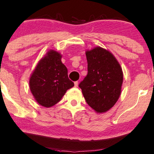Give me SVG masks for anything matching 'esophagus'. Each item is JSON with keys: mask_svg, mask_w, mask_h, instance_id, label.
Wrapping results in <instances>:
<instances>
[{"mask_svg": "<svg viewBox=\"0 0 154 154\" xmlns=\"http://www.w3.org/2000/svg\"><path fill=\"white\" fill-rule=\"evenodd\" d=\"M74 84H75V87H77V86H78V82H77V81L75 82Z\"/></svg>", "mask_w": 154, "mask_h": 154, "instance_id": "esophagus-1", "label": "esophagus"}]
</instances>
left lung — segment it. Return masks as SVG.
<instances>
[{"label": "left lung", "mask_w": 154, "mask_h": 154, "mask_svg": "<svg viewBox=\"0 0 154 154\" xmlns=\"http://www.w3.org/2000/svg\"><path fill=\"white\" fill-rule=\"evenodd\" d=\"M88 74L79 84L86 103L98 113L111 109L121 93L123 71L114 55L100 47L86 51Z\"/></svg>", "instance_id": "left-lung-1"}]
</instances>
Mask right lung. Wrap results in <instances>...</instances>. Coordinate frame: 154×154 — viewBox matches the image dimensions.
Returning <instances> with one entry per match:
<instances>
[{"label":"right lung","mask_w":154,"mask_h":154,"mask_svg":"<svg viewBox=\"0 0 154 154\" xmlns=\"http://www.w3.org/2000/svg\"><path fill=\"white\" fill-rule=\"evenodd\" d=\"M62 56L50 50L35 67L29 80L31 91L38 104L45 107L58 103L66 91L74 86L69 79L68 69L61 62Z\"/></svg>","instance_id":"1"}]
</instances>
